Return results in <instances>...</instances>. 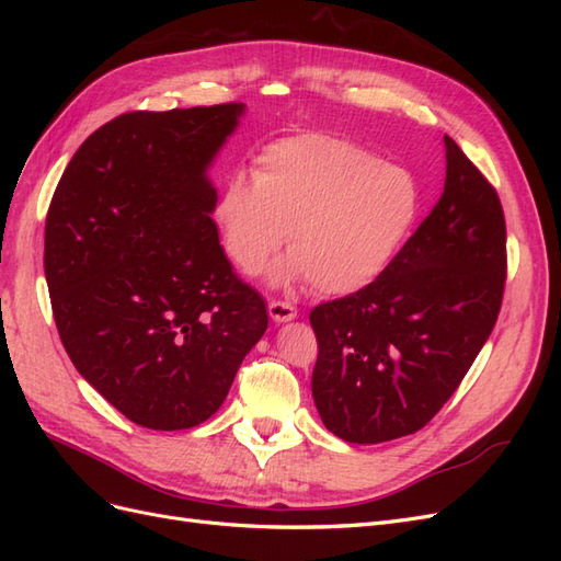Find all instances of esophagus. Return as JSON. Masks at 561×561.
<instances>
[{
	"instance_id": "esophagus-1",
	"label": "esophagus",
	"mask_w": 561,
	"mask_h": 561,
	"mask_svg": "<svg viewBox=\"0 0 561 561\" xmlns=\"http://www.w3.org/2000/svg\"><path fill=\"white\" fill-rule=\"evenodd\" d=\"M268 316L274 318L276 322H287V320H293L297 316V309L293 307V304L274 299V301H268Z\"/></svg>"
}]
</instances>
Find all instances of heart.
I'll return each instance as SVG.
<instances>
[{
  "label": "heart",
  "instance_id": "1",
  "mask_svg": "<svg viewBox=\"0 0 561 561\" xmlns=\"http://www.w3.org/2000/svg\"><path fill=\"white\" fill-rule=\"evenodd\" d=\"M419 210V184L404 168L351 140L307 133L266 145L254 175L233 171L215 219L243 274H260L287 233L293 254L274 278H309L318 295L346 297L398 257Z\"/></svg>",
  "mask_w": 561,
  "mask_h": 561
}]
</instances>
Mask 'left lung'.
I'll return each instance as SVG.
<instances>
[{"mask_svg": "<svg viewBox=\"0 0 561 561\" xmlns=\"http://www.w3.org/2000/svg\"><path fill=\"white\" fill-rule=\"evenodd\" d=\"M445 192L383 274L318 304L311 377L325 428L353 445L412 435L443 410L501 311V198L449 135Z\"/></svg>", "mask_w": 561, "mask_h": 561, "instance_id": "obj_1", "label": "left lung"}]
</instances>
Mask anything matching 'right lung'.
<instances>
[{
    "label": "right lung",
    "mask_w": 561,
    "mask_h": 561,
    "mask_svg": "<svg viewBox=\"0 0 561 561\" xmlns=\"http://www.w3.org/2000/svg\"><path fill=\"white\" fill-rule=\"evenodd\" d=\"M241 112L225 103L116 116L83 140L50 198L44 271L60 342L142 428L210 419L268 325L210 217L206 168Z\"/></svg>",
    "instance_id": "right-lung-1"
}]
</instances>
